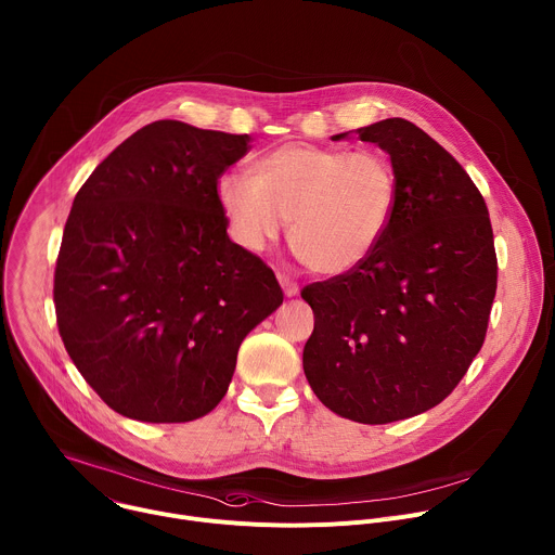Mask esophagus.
Masks as SVG:
<instances>
[{
	"label": "esophagus",
	"instance_id": "34e87169",
	"mask_svg": "<svg viewBox=\"0 0 555 555\" xmlns=\"http://www.w3.org/2000/svg\"><path fill=\"white\" fill-rule=\"evenodd\" d=\"M279 283H281V287H283V292H285V296H298V292H300V285L292 279V276H287V274H279Z\"/></svg>",
	"mask_w": 555,
	"mask_h": 555
}]
</instances>
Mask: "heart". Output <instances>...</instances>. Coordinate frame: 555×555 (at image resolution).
Listing matches in <instances>:
<instances>
[{
  "mask_svg": "<svg viewBox=\"0 0 555 555\" xmlns=\"http://www.w3.org/2000/svg\"><path fill=\"white\" fill-rule=\"evenodd\" d=\"M250 171L224 173L216 184L233 240L257 253L292 220L294 255L322 276L357 270L379 248L397 211L395 165L375 147L292 141L259 154Z\"/></svg>",
  "mask_w": 555,
  "mask_h": 555,
  "instance_id": "b5f03b06",
  "label": "heart"
}]
</instances>
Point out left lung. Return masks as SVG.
Masks as SVG:
<instances>
[{"instance_id": "1", "label": "left lung", "mask_w": 555, "mask_h": 555, "mask_svg": "<svg viewBox=\"0 0 555 555\" xmlns=\"http://www.w3.org/2000/svg\"><path fill=\"white\" fill-rule=\"evenodd\" d=\"M357 134L390 154L397 211L357 270L300 292L315 318L302 367L331 412L386 425L436 408L466 375L488 331L496 253L483 196L438 141L401 117Z\"/></svg>"}]
</instances>
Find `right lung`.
<instances>
[{
  "label": "right lung",
  "instance_id": "obj_1",
  "mask_svg": "<svg viewBox=\"0 0 555 555\" xmlns=\"http://www.w3.org/2000/svg\"><path fill=\"white\" fill-rule=\"evenodd\" d=\"M248 150V134L152 121L74 198L54 272L59 333L85 382L126 418L209 414L240 344L283 302L274 272L229 240L216 196Z\"/></svg>",
  "mask_w": 555,
  "mask_h": 555
}]
</instances>
